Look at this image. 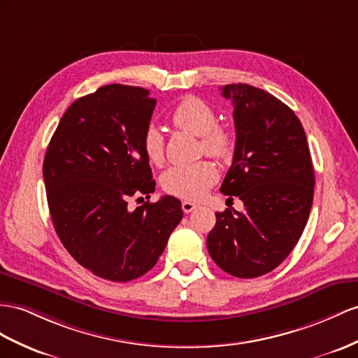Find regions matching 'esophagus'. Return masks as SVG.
<instances>
[{"mask_svg":"<svg viewBox=\"0 0 358 358\" xmlns=\"http://www.w3.org/2000/svg\"><path fill=\"white\" fill-rule=\"evenodd\" d=\"M196 207L198 206L195 203H192V201H182V203H181V208H182V212H185V213L194 212Z\"/></svg>","mask_w":358,"mask_h":358,"instance_id":"obj_1","label":"esophagus"}]
</instances>
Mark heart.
Segmentation results:
<instances>
[{"mask_svg": "<svg viewBox=\"0 0 358 358\" xmlns=\"http://www.w3.org/2000/svg\"><path fill=\"white\" fill-rule=\"evenodd\" d=\"M216 112L204 99L189 95L182 98L171 113L172 125L178 130L199 137L203 151L216 159L230 157L234 137L224 125L216 124ZM146 159L154 164L163 162V137L157 128H148L143 136ZM217 180V171L210 162H198L187 166H172L162 176V187L169 195L196 201L204 196Z\"/></svg>", "mask_w": 358, "mask_h": 358, "instance_id": "b5f03b06", "label": "heart"}]
</instances>
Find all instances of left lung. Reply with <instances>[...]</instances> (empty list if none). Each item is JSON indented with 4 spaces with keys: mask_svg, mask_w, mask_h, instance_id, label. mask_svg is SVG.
I'll list each match as a JSON object with an SVG mask.
<instances>
[{
    "mask_svg": "<svg viewBox=\"0 0 358 358\" xmlns=\"http://www.w3.org/2000/svg\"><path fill=\"white\" fill-rule=\"evenodd\" d=\"M236 146L221 192L242 199L225 208L207 236L210 257L237 278L273 271L298 243L313 204L315 172L306 131L278 98L250 85H227ZM231 199V198H230Z\"/></svg>",
    "mask_w": 358,
    "mask_h": 358,
    "instance_id": "obj_1",
    "label": "left lung"
}]
</instances>
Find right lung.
Returning <instances> with one entry per match:
<instances>
[{"instance_id":"obj_1","label":"right lung","mask_w":358,"mask_h":358,"mask_svg":"<svg viewBox=\"0 0 358 358\" xmlns=\"http://www.w3.org/2000/svg\"><path fill=\"white\" fill-rule=\"evenodd\" d=\"M155 99L136 86L107 85L69 106L43 159L48 207L60 242L81 266L131 281L157 263L182 217L180 199L128 208L155 189L143 136Z\"/></svg>"}]
</instances>
